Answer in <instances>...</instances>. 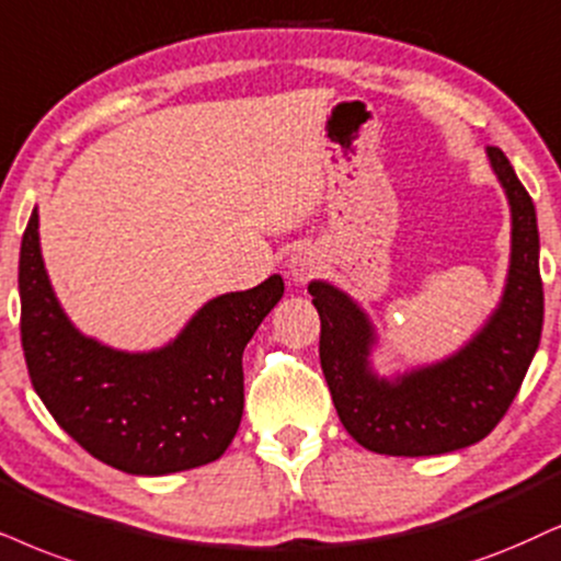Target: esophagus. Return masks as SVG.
I'll return each mask as SVG.
<instances>
[{
	"label": "esophagus",
	"mask_w": 561,
	"mask_h": 561,
	"mask_svg": "<svg viewBox=\"0 0 561 561\" xmlns=\"http://www.w3.org/2000/svg\"><path fill=\"white\" fill-rule=\"evenodd\" d=\"M318 268H321V261H318V256L310 251V248H297L293 256L287 259V272L295 282H300V285H305L308 279H313Z\"/></svg>",
	"instance_id": "34e87169"
}]
</instances>
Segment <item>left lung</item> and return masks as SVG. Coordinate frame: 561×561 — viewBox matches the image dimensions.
Listing matches in <instances>:
<instances>
[{
    "label": "left lung",
    "mask_w": 561,
    "mask_h": 561,
    "mask_svg": "<svg viewBox=\"0 0 561 561\" xmlns=\"http://www.w3.org/2000/svg\"><path fill=\"white\" fill-rule=\"evenodd\" d=\"M489 165L510 204V268L502 300L456 354L439 363L380 378L370 354L375 325L350 295L310 282L321 316V367L344 430L382 456H443L484 439L520 391L541 342L543 285L538 272V225L528 191L497 147Z\"/></svg>",
    "instance_id": "obj_1"
}]
</instances>
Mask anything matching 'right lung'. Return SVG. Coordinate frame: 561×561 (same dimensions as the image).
Segmentation results:
<instances>
[{"instance_id":"obj_1","label":"right lung","mask_w":561,"mask_h":561,"mask_svg":"<svg viewBox=\"0 0 561 561\" xmlns=\"http://www.w3.org/2000/svg\"><path fill=\"white\" fill-rule=\"evenodd\" d=\"M18 285L35 393L92 458L134 477H165L228 450L243 416V350L285 295L279 274L202 305L160 350H113L75 329L56 300L33 209Z\"/></svg>"}]
</instances>
